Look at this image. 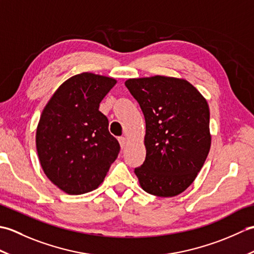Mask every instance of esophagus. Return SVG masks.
<instances>
[{"mask_svg": "<svg viewBox=\"0 0 254 254\" xmlns=\"http://www.w3.org/2000/svg\"><path fill=\"white\" fill-rule=\"evenodd\" d=\"M118 139H119V143H120V146H121V148H124V147H126V145H127V138H126V137H123V136H121V137H119Z\"/></svg>", "mask_w": 254, "mask_h": 254, "instance_id": "obj_1", "label": "esophagus"}]
</instances>
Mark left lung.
Masks as SVG:
<instances>
[{
	"label": "left lung",
	"mask_w": 254,
	"mask_h": 254,
	"mask_svg": "<svg viewBox=\"0 0 254 254\" xmlns=\"http://www.w3.org/2000/svg\"><path fill=\"white\" fill-rule=\"evenodd\" d=\"M126 86L146 123V158L134 170L139 186L156 196H176L192 185L208 155L207 101L182 78L156 75L130 78Z\"/></svg>",
	"instance_id": "1"
}]
</instances>
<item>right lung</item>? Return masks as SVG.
<instances>
[{"label": "right lung", "instance_id": "1", "mask_svg": "<svg viewBox=\"0 0 254 254\" xmlns=\"http://www.w3.org/2000/svg\"><path fill=\"white\" fill-rule=\"evenodd\" d=\"M117 84L112 77L80 73L66 79L44 108L36 133L40 165L53 185L84 194L104 181L120 145L99 104Z\"/></svg>", "mask_w": 254, "mask_h": 254}]
</instances>
